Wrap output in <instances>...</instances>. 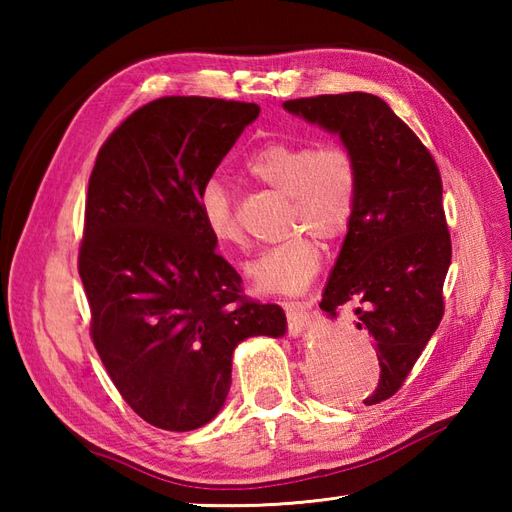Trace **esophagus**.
Returning <instances> with one entry per match:
<instances>
[{"mask_svg": "<svg viewBox=\"0 0 512 512\" xmlns=\"http://www.w3.org/2000/svg\"><path fill=\"white\" fill-rule=\"evenodd\" d=\"M286 314H288V328L292 336H301L310 325V312L301 303H286Z\"/></svg>", "mask_w": 512, "mask_h": 512, "instance_id": "34e87169", "label": "esophagus"}]
</instances>
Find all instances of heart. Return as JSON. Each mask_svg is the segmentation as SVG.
<instances>
[{
  "instance_id": "1",
  "label": "heart",
  "mask_w": 512,
  "mask_h": 512,
  "mask_svg": "<svg viewBox=\"0 0 512 512\" xmlns=\"http://www.w3.org/2000/svg\"><path fill=\"white\" fill-rule=\"evenodd\" d=\"M253 176L286 193L290 231L301 234L262 250L246 264V277L259 292L299 295L319 275L323 253L319 239L334 242L352 226L358 204V162L354 151L339 143H270L246 162ZM200 220L215 244L239 248L246 233L235 215L233 198L220 178H209L198 198Z\"/></svg>"
}]
</instances>
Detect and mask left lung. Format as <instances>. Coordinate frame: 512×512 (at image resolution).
<instances>
[{
  "instance_id": "8db88e82",
  "label": "left lung",
  "mask_w": 512,
  "mask_h": 512,
  "mask_svg": "<svg viewBox=\"0 0 512 512\" xmlns=\"http://www.w3.org/2000/svg\"><path fill=\"white\" fill-rule=\"evenodd\" d=\"M284 110L339 136L358 162L352 226L323 290L321 310L354 303L356 328L372 336L380 378L365 405L405 383L444 314L451 237L442 180L429 149L374 94L347 92L286 101Z\"/></svg>"
}]
</instances>
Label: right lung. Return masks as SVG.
Masks as SVG:
<instances>
[{"label":"right lung","instance_id":"right-lung-1","mask_svg":"<svg viewBox=\"0 0 512 512\" xmlns=\"http://www.w3.org/2000/svg\"><path fill=\"white\" fill-rule=\"evenodd\" d=\"M259 105L165 96L105 140L90 176L79 275L92 341L125 402L165 431L211 422L235 347L286 334L275 303L244 301L198 198Z\"/></svg>","mask_w":512,"mask_h":512}]
</instances>
